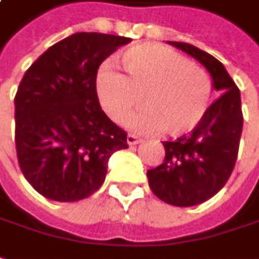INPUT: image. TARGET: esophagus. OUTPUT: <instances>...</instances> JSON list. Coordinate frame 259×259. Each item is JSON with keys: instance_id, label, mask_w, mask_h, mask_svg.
<instances>
[{"instance_id": "esophagus-1", "label": "esophagus", "mask_w": 259, "mask_h": 259, "mask_svg": "<svg viewBox=\"0 0 259 259\" xmlns=\"http://www.w3.org/2000/svg\"><path fill=\"white\" fill-rule=\"evenodd\" d=\"M142 142V139H139L137 136H135V135H129L127 136V144L129 146H136V144H139Z\"/></svg>"}]
</instances>
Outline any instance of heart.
Wrapping results in <instances>:
<instances>
[{
	"mask_svg": "<svg viewBox=\"0 0 259 259\" xmlns=\"http://www.w3.org/2000/svg\"><path fill=\"white\" fill-rule=\"evenodd\" d=\"M124 75L112 63L98 72L96 91L106 115L123 123L143 96L142 113L129 120L139 133L163 130L168 136H181L196 129L207 115L212 83L201 66L170 48L143 44L122 55Z\"/></svg>",
	"mask_w": 259,
	"mask_h": 259,
	"instance_id": "b5f03b06",
	"label": "heart"
}]
</instances>
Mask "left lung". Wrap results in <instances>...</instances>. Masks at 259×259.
Wrapping results in <instances>:
<instances>
[{"label":"left lung","instance_id":"obj_1","mask_svg":"<svg viewBox=\"0 0 259 259\" xmlns=\"http://www.w3.org/2000/svg\"><path fill=\"white\" fill-rule=\"evenodd\" d=\"M168 44L204 65L214 89L221 92L191 133L163 143L166 150L163 163L147 170L154 196L171 205L191 207L207 201L226 186L238 156L244 117L240 89L223 63L194 45Z\"/></svg>","mask_w":259,"mask_h":259}]
</instances>
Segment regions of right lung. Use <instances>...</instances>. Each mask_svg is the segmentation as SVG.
<instances>
[{
	"mask_svg": "<svg viewBox=\"0 0 259 259\" xmlns=\"http://www.w3.org/2000/svg\"><path fill=\"white\" fill-rule=\"evenodd\" d=\"M130 38L78 32L56 42L28 68L15 95L21 171L39 194L79 201L103 184L109 157L127 149V133L102 110L100 63Z\"/></svg>",
	"mask_w": 259,
	"mask_h": 259,
	"instance_id": "1",
	"label": "right lung"
}]
</instances>
